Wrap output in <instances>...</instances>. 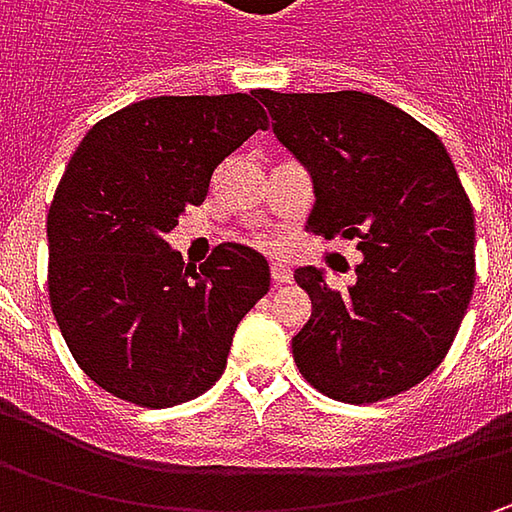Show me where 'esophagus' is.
Here are the masks:
<instances>
[{
    "instance_id": "1",
    "label": "esophagus",
    "mask_w": 512,
    "mask_h": 512,
    "mask_svg": "<svg viewBox=\"0 0 512 512\" xmlns=\"http://www.w3.org/2000/svg\"><path fill=\"white\" fill-rule=\"evenodd\" d=\"M270 276H273V285H290L293 282V270L282 262H273L270 265Z\"/></svg>"
}]
</instances>
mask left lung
<instances>
[{
	"instance_id": "8db88e82",
	"label": "left lung",
	"mask_w": 512,
	"mask_h": 512,
	"mask_svg": "<svg viewBox=\"0 0 512 512\" xmlns=\"http://www.w3.org/2000/svg\"><path fill=\"white\" fill-rule=\"evenodd\" d=\"M259 99L313 176L307 227L364 253L347 290L316 267L293 273L313 302L293 362L336 402L399 396L442 364L476 285L473 205L453 159L433 130L362 90Z\"/></svg>"
}]
</instances>
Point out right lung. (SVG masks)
I'll use <instances>...</instances> for the list:
<instances>
[{"instance_id":"add662e5","label":"right lung","mask_w":512,"mask_h":512,"mask_svg":"<svg viewBox=\"0 0 512 512\" xmlns=\"http://www.w3.org/2000/svg\"><path fill=\"white\" fill-rule=\"evenodd\" d=\"M267 116L256 93L156 96L99 119L48 213V296L76 364L110 396L173 407L225 373L233 333L270 290L265 256L222 242L190 267L165 236Z\"/></svg>"}]
</instances>
